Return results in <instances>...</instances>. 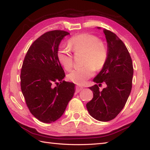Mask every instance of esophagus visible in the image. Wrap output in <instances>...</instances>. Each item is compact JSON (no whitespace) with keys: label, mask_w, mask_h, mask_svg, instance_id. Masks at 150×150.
<instances>
[{"label":"esophagus","mask_w":150,"mask_h":150,"mask_svg":"<svg viewBox=\"0 0 150 150\" xmlns=\"http://www.w3.org/2000/svg\"><path fill=\"white\" fill-rule=\"evenodd\" d=\"M82 89H83V87L81 86H79V85H77L75 86V91L76 92H79L80 91H81Z\"/></svg>","instance_id":"1"}]
</instances>
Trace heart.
Masks as SVG:
<instances>
[{"label":"heart","instance_id":"obj_1","mask_svg":"<svg viewBox=\"0 0 150 150\" xmlns=\"http://www.w3.org/2000/svg\"><path fill=\"white\" fill-rule=\"evenodd\" d=\"M69 46L75 54L84 53L82 64L70 71L68 79L77 84H83L92 77L95 69L99 71L105 66L108 53L104 44L98 37L90 33H81L69 40ZM69 47L62 46L57 53V59L66 70H70L73 64V57Z\"/></svg>","mask_w":150,"mask_h":150}]
</instances>
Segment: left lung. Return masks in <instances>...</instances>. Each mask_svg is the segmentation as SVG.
Here are the masks:
<instances>
[{
	"mask_svg": "<svg viewBox=\"0 0 150 150\" xmlns=\"http://www.w3.org/2000/svg\"><path fill=\"white\" fill-rule=\"evenodd\" d=\"M103 32L108 57L104 68L93 79L98 84L90 87L93 97L86 108L94 119L107 122L115 119L125 106L132 88L133 68L131 56L122 41L112 31L103 29ZM103 82L107 86L100 91Z\"/></svg>",
	"mask_w": 150,
	"mask_h": 150,
	"instance_id": "1",
	"label": "left lung"
}]
</instances>
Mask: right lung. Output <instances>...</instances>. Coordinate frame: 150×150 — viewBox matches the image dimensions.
<instances>
[{
	"label": "right lung",
	"instance_id": "1",
	"mask_svg": "<svg viewBox=\"0 0 150 150\" xmlns=\"http://www.w3.org/2000/svg\"><path fill=\"white\" fill-rule=\"evenodd\" d=\"M69 34L63 30L44 33L31 44L22 63V94L31 113L44 123L59 119L74 95L75 84L63 81L64 71L57 57L60 42Z\"/></svg>",
	"mask_w": 150,
	"mask_h": 150
}]
</instances>
